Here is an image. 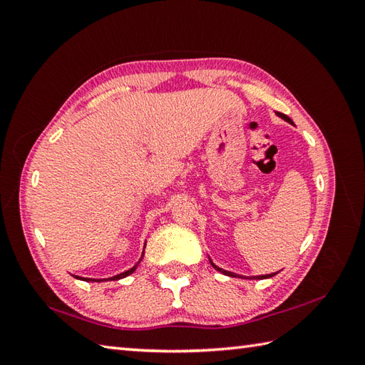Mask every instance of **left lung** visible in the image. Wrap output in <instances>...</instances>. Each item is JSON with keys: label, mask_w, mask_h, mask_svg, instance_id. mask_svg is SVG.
Masks as SVG:
<instances>
[{"label": "left lung", "mask_w": 365, "mask_h": 365, "mask_svg": "<svg viewBox=\"0 0 365 365\" xmlns=\"http://www.w3.org/2000/svg\"><path fill=\"white\" fill-rule=\"evenodd\" d=\"M276 114H277L279 118H281V119H284L285 122H289V123H292V125H294L293 120L289 118V115H285V114H282V113H276ZM210 263H212V267H213L215 269H218L220 273H222V274H226V276H232V277L237 276L235 273H230V271H226V269H222V268H220V267H216L215 263L212 262V259H210ZM274 274H276V273H273V274H263V276H254V279H267V277H271V276H274ZM251 279H252V277H251Z\"/></svg>", "instance_id": "8db88e82"}]
</instances>
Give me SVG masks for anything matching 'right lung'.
<instances>
[{
    "label": "right lung",
    "instance_id": "1",
    "mask_svg": "<svg viewBox=\"0 0 365 365\" xmlns=\"http://www.w3.org/2000/svg\"><path fill=\"white\" fill-rule=\"evenodd\" d=\"M143 255H144V251H143ZM143 260V257L139 259V262ZM139 262L136 263L135 267H131L130 269H127V271H123V273H120V274H115V276H113V277H108V279H91V277H80V276H75L76 279H83V281H88V282H103V281H119V279H122V277H127V276H130L131 273H133V271L138 268V265H139Z\"/></svg>",
    "mask_w": 365,
    "mask_h": 365
}]
</instances>
